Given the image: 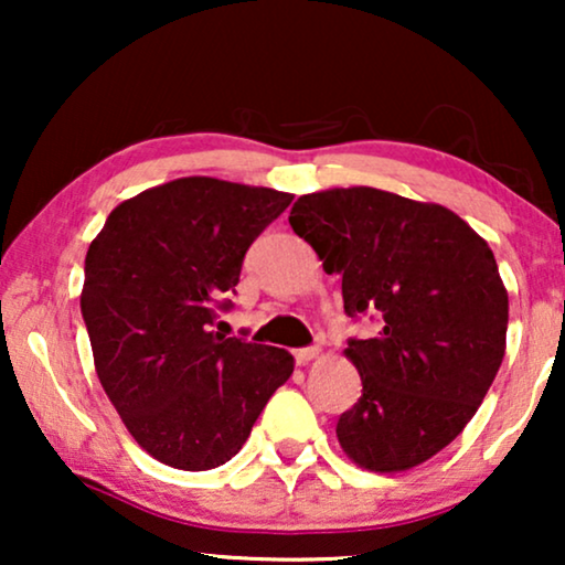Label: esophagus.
Returning <instances> with one entry per match:
<instances>
[{
    "instance_id": "obj_1",
    "label": "esophagus",
    "mask_w": 565,
    "mask_h": 565,
    "mask_svg": "<svg viewBox=\"0 0 565 565\" xmlns=\"http://www.w3.org/2000/svg\"><path fill=\"white\" fill-rule=\"evenodd\" d=\"M292 358H296L298 365H308L313 358H319V347H300V350L292 352Z\"/></svg>"
}]
</instances>
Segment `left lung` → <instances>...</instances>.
<instances>
[{
    "mask_svg": "<svg viewBox=\"0 0 565 565\" xmlns=\"http://www.w3.org/2000/svg\"><path fill=\"white\" fill-rule=\"evenodd\" d=\"M290 226L342 277L358 404L339 416L342 450L367 470L429 460L473 419L504 360L509 298L489 244L460 215L375 188L298 198Z\"/></svg>",
    "mask_w": 565,
    "mask_h": 565,
    "instance_id": "left-lung-1",
    "label": "left lung"
}]
</instances>
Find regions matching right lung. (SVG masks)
Instances as JSON below:
<instances>
[{
	"instance_id": "right-lung-1",
	"label": "right lung",
	"mask_w": 565,
	"mask_h": 565,
	"mask_svg": "<svg viewBox=\"0 0 565 565\" xmlns=\"http://www.w3.org/2000/svg\"><path fill=\"white\" fill-rule=\"evenodd\" d=\"M290 200L182 177L120 203L89 244L82 316L99 383L164 466L211 470L234 458L292 373L285 350L211 331L234 306L254 238Z\"/></svg>"
}]
</instances>
